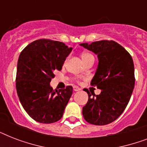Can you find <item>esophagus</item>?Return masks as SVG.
I'll use <instances>...</instances> for the list:
<instances>
[{
    "label": "esophagus",
    "instance_id": "1",
    "mask_svg": "<svg viewBox=\"0 0 147 147\" xmlns=\"http://www.w3.org/2000/svg\"><path fill=\"white\" fill-rule=\"evenodd\" d=\"M73 88H74V91H75V92H78V91H80V90H81L80 88L76 87V86H75V87H74Z\"/></svg>",
    "mask_w": 147,
    "mask_h": 147
}]
</instances>
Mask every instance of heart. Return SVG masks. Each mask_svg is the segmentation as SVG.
Segmentation results:
<instances>
[{
    "label": "heart",
    "instance_id": "obj_1",
    "mask_svg": "<svg viewBox=\"0 0 147 147\" xmlns=\"http://www.w3.org/2000/svg\"><path fill=\"white\" fill-rule=\"evenodd\" d=\"M91 56H93L92 54H90V53H82V60L85 59H87V58H89Z\"/></svg>",
    "mask_w": 147,
    "mask_h": 147
}]
</instances>
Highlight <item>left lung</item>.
I'll list each match as a JSON object with an SVG mask.
<instances>
[{
  "mask_svg": "<svg viewBox=\"0 0 147 147\" xmlns=\"http://www.w3.org/2000/svg\"><path fill=\"white\" fill-rule=\"evenodd\" d=\"M79 45L98 55V67L91 85L100 89L98 95L84 89L88 100L83 107V117L89 123L106 125L121 116L130 100L135 84L133 59L112 40Z\"/></svg>",
  "mask_w": 147,
  "mask_h": 147,
  "instance_id": "8db88e82",
  "label": "left lung"
}]
</instances>
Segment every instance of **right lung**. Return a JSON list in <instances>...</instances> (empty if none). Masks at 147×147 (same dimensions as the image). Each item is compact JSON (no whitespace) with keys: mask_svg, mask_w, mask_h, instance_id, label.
<instances>
[{"mask_svg":"<svg viewBox=\"0 0 147 147\" xmlns=\"http://www.w3.org/2000/svg\"><path fill=\"white\" fill-rule=\"evenodd\" d=\"M72 50L65 43L38 40L26 47L17 62L16 88L22 106L34 121L51 123L62 118L72 87L53 89L54 71H60Z\"/></svg>","mask_w":147,"mask_h":147,"instance_id":"right-lung-1","label":"right lung"}]
</instances>
